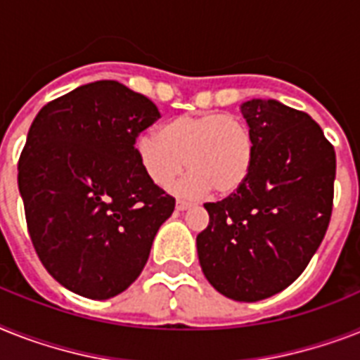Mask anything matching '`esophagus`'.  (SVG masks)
Masks as SVG:
<instances>
[{"label":"esophagus","instance_id":"esophagus-1","mask_svg":"<svg viewBox=\"0 0 360 360\" xmlns=\"http://www.w3.org/2000/svg\"><path fill=\"white\" fill-rule=\"evenodd\" d=\"M175 207H177V210H186L192 207V203H190V201H185V200H177Z\"/></svg>","mask_w":360,"mask_h":360}]
</instances>
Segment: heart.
I'll return each instance as SVG.
<instances>
[{
    "label": "heart",
    "instance_id": "1",
    "mask_svg": "<svg viewBox=\"0 0 360 360\" xmlns=\"http://www.w3.org/2000/svg\"><path fill=\"white\" fill-rule=\"evenodd\" d=\"M136 153L146 175L168 188L185 166L192 174L177 192L201 195L235 194L248 181L255 160V139L246 120L229 112L181 114L160 127L159 134H144Z\"/></svg>",
    "mask_w": 360,
    "mask_h": 360
}]
</instances>
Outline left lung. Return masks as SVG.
I'll list each match as a JSON object with an SVG mask.
<instances>
[{
	"label": "left lung",
	"instance_id": "obj_1",
	"mask_svg": "<svg viewBox=\"0 0 360 360\" xmlns=\"http://www.w3.org/2000/svg\"><path fill=\"white\" fill-rule=\"evenodd\" d=\"M255 139L240 190L205 203L209 226L195 238L201 270L224 296L259 302L302 276L329 227L337 159L322 127L276 99L240 105Z\"/></svg>",
	"mask_w": 360,
	"mask_h": 360
}]
</instances>
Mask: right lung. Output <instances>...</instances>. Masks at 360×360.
I'll use <instances>...</instances> for the list:
<instances>
[{
	"instance_id": "1",
	"label": "right lung",
	"mask_w": 360,
	"mask_h": 360,
	"mask_svg": "<svg viewBox=\"0 0 360 360\" xmlns=\"http://www.w3.org/2000/svg\"><path fill=\"white\" fill-rule=\"evenodd\" d=\"M159 118L146 96L96 81L44 105L31 124L18 160L29 236L44 268L79 296L124 292L174 212L134 146Z\"/></svg>"
}]
</instances>
